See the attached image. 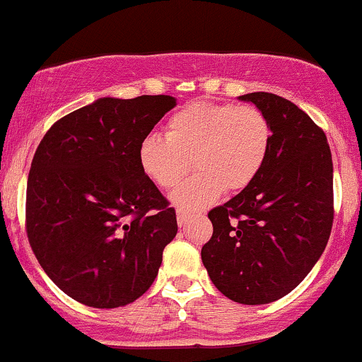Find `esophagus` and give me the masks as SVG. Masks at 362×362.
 <instances>
[{"label":"esophagus","instance_id":"obj_1","mask_svg":"<svg viewBox=\"0 0 362 362\" xmlns=\"http://www.w3.org/2000/svg\"><path fill=\"white\" fill-rule=\"evenodd\" d=\"M189 218H191V215L187 214V211H184V210H177V222H178V226H185L189 222Z\"/></svg>","mask_w":362,"mask_h":362}]
</instances>
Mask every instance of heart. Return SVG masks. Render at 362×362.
Instances as JSON below:
<instances>
[{"label": "heart", "instance_id": "obj_1", "mask_svg": "<svg viewBox=\"0 0 362 362\" xmlns=\"http://www.w3.org/2000/svg\"><path fill=\"white\" fill-rule=\"evenodd\" d=\"M272 144L264 113L249 105L192 103L170 117L166 138L148 134L138 147L147 178L173 189L191 170L198 171L171 194L184 211L202 210L224 191H242L261 173Z\"/></svg>", "mask_w": 362, "mask_h": 362}]
</instances>
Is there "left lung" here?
Listing matches in <instances>:
<instances>
[{
    "instance_id": "1",
    "label": "left lung",
    "mask_w": 362,
    "mask_h": 362,
    "mask_svg": "<svg viewBox=\"0 0 362 362\" xmlns=\"http://www.w3.org/2000/svg\"><path fill=\"white\" fill-rule=\"evenodd\" d=\"M272 129L261 173L214 208V235L202 249L214 286L242 305L289 294L319 261L333 226V159L324 131L286 98L250 93Z\"/></svg>"
}]
</instances>
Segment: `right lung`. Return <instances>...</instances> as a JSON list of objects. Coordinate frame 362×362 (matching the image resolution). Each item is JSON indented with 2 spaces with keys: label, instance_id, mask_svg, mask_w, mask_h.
<instances>
[{
  "label": "right lung",
  "instance_id": "right-lung-1",
  "mask_svg": "<svg viewBox=\"0 0 362 362\" xmlns=\"http://www.w3.org/2000/svg\"><path fill=\"white\" fill-rule=\"evenodd\" d=\"M173 96L100 98L57 120L33 158L25 194L31 249L82 305L117 308L148 291L178 231L175 208L138 164V147Z\"/></svg>",
  "mask_w": 362,
  "mask_h": 362
}]
</instances>
